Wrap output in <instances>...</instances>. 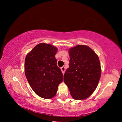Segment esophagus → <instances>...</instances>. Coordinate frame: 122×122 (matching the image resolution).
<instances>
[{
  "label": "esophagus",
  "instance_id": "1",
  "mask_svg": "<svg viewBox=\"0 0 122 122\" xmlns=\"http://www.w3.org/2000/svg\"><path fill=\"white\" fill-rule=\"evenodd\" d=\"M61 70L62 71V73L63 74H64V73L65 72V68L64 66H62L61 68Z\"/></svg>",
  "mask_w": 122,
  "mask_h": 122
}]
</instances>
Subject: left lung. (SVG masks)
<instances>
[{"instance_id": "obj_1", "label": "left lung", "mask_w": 122, "mask_h": 122, "mask_svg": "<svg viewBox=\"0 0 122 122\" xmlns=\"http://www.w3.org/2000/svg\"><path fill=\"white\" fill-rule=\"evenodd\" d=\"M69 67L64 76L71 96L84 100L91 95L101 76V66L96 53L86 45H78L69 50Z\"/></svg>"}]
</instances>
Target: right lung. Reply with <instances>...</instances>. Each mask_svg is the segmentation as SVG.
<instances>
[{
    "mask_svg": "<svg viewBox=\"0 0 122 122\" xmlns=\"http://www.w3.org/2000/svg\"><path fill=\"white\" fill-rule=\"evenodd\" d=\"M57 48L50 44L41 43L26 56L25 73L35 93L41 97L49 99L56 95L63 75L57 66L55 55Z\"/></svg>",
    "mask_w": 122,
    "mask_h": 122,
    "instance_id": "add662e5",
    "label": "right lung"
}]
</instances>
